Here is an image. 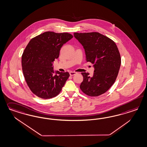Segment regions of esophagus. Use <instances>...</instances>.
<instances>
[{"label": "esophagus", "mask_w": 147, "mask_h": 147, "mask_svg": "<svg viewBox=\"0 0 147 147\" xmlns=\"http://www.w3.org/2000/svg\"><path fill=\"white\" fill-rule=\"evenodd\" d=\"M69 74H70V75L71 76H74L75 75H76V74H77V72H72V71H70V72H69Z\"/></svg>", "instance_id": "esophagus-1"}]
</instances>
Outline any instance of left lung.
I'll return each instance as SVG.
<instances>
[{
  "label": "left lung",
  "mask_w": 147,
  "mask_h": 147,
  "mask_svg": "<svg viewBox=\"0 0 147 147\" xmlns=\"http://www.w3.org/2000/svg\"><path fill=\"white\" fill-rule=\"evenodd\" d=\"M74 34L84 48L86 61L95 67L92 77L88 72H82L80 89L90 97L102 95L114 84L119 74L121 58L117 47L112 39L98 32Z\"/></svg>",
  "instance_id": "8db88e82"
}]
</instances>
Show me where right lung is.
<instances>
[{"instance_id": "1", "label": "right lung", "mask_w": 147, "mask_h": 147, "mask_svg": "<svg viewBox=\"0 0 147 147\" xmlns=\"http://www.w3.org/2000/svg\"><path fill=\"white\" fill-rule=\"evenodd\" d=\"M73 37L70 33L47 31L32 38L22 56L25 81L33 94L43 99L56 97L62 90L70 75L56 71L52 62L57 59L63 45Z\"/></svg>"}]
</instances>
